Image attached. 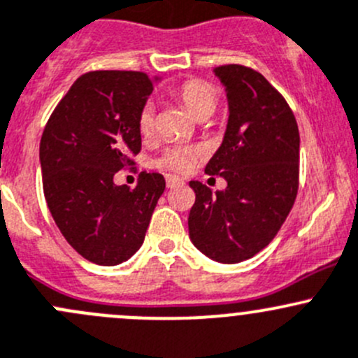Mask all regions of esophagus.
<instances>
[{
  "instance_id": "34e87169",
  "label": "esophagus",
  "mask_w": 358,
  "mask_h": 358,
  "mask_svg": "<svg viewBox=\"0 0 358 358\" xmlns=\"http://www.w3.org/2000/svg\"><path fill=\"white\" fill-rule=\"evenodd\" d=\"M165 180H167V187H176V186H180V184H182V179L176 178V176H167Z\"/></svg>"
}]
</instances>
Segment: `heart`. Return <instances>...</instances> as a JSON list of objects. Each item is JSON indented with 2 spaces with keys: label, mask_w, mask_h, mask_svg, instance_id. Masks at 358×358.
Segmentation results:
<instances>
[{
  "label": "heart",
  "mask_w": 358,
  "mask_h": 358,
  "mask_svg": "<svg viewBox=\"0 0 358 358\" xmlns=\"http://www.w3.org/2000/svg\"><path fill=\"white\" fill-rule=\"evenodd\" d=\"M176 95H178L180 102L186 106L187 111H189L194 118L200 120V122L210 118L219 104L217 90L203 80H187L186 83H182L178 88ZM155 125H157V108H155L153 101H148L146 104L141 108L139 113L141 134H143V136H150V134H153ZM200 157V148L174 144V146L165 148L164 153L157 158L155 164H157V167L164 169V171L184 174V172H187L193 167L194 162Z\"/></svg>",
  "instance_id": "1"
}]
</instances>
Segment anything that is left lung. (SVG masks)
<instances>
[{
  "instance_id": "left-lung-1",
  "label": "left lung",
  "mask_w": 358,
  "mask_h": 358,
  "mask_svg": "<svg viewBox=\"0 0 358 358\" xmlns=\"http://www.w3.org/2000/svg\"><path fill=\"white\" fill-rule=\"evenodd\" d=\"M228 97L224 139L205 167L228 186L212 191L191 180L196 200L187 228L193 245L210 259L235 264L263 250L287 219L299 184V130L291 108L270 81L250 67L214 69Z\"/></svg>"
}]
</instances>
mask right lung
<instances>
[{"label": "right lung", "instance_id": "right-lung-1", "mask_svg": "<svg viewBox=\"0 0 358 358\" xmlns=\"http://www.w3.org/2000/svg\"><path fill=\"white\" fill-rule=\"evenodd\" d=\"M155 80L136 71L81 74L41 136L43 193L52 217L67 243L101 266L123 263L139 250L165 189L157 172H143L134 189L113 182L141 151L139 113Z\"/></svg>", "mask_w": 358, "mask_h": 358}]
</instances>
